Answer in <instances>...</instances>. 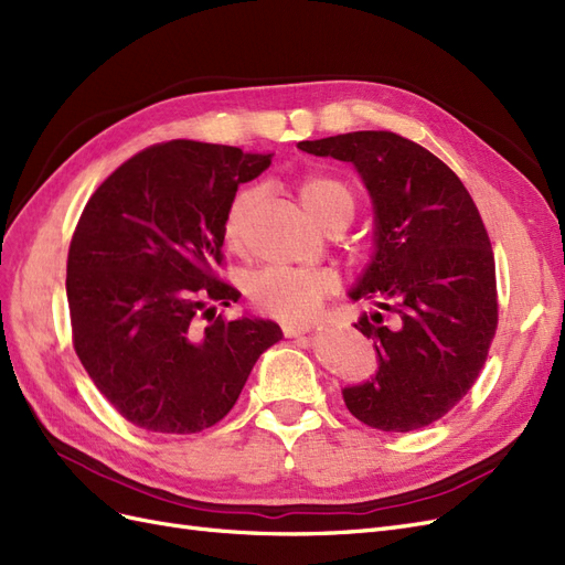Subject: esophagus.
I'll use <instances>...</instances> for the list:
<instances>
[{"label": "esophagus", "mask_w": 565, "mask_h": 565, "mask_svg": "<svg viewBox=\"0 0 565 565\" xmlns=\"http://www.w3.org/2000/svg\"><path fill=\"white\" fill-rule=\"evenodd\" d=\"M282 332L285 337H301L306 332H311V324H303V322H285L282 324Z\"/></svg>", "instance_id": "obj_1"}]
</instances>
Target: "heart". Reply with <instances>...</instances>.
<instances>
[{"mask_svg": "<svg viewBox=\"0 0 565 565\" xmlns=\"http://www.w3.org/2000/svg\"><path fill=\"white\" fill-rule=\"evenodd\" d=\"M297 195L303 210L318 224H324L339 212H349L353 216L355 200L351 188L334 177L306 174L297 181ZM256 200L259 195L247 188V191L235 193L228 202L224 218H221V237H224L226 247L237 249L243 245L247 218ZM334 287L337 278L328 268H264L249 276L245 292L256 311L282 320H306L320 309V303L334 292Z\"/></svg>", "mask_w": 565, "mask_h": 565, "instance_id": "heart-1", "label": "heart"}]
</instances>
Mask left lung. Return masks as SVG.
<instances>
[{"instance_id":"8db88e82","label":"left lung","mask_w":565,"mask_h":565,"mask_svg":"<svg viewBox=\"0 0 565 565\" xmlns=\"http://www.w3.org/2000/svg\"><path fill=\"white\" fill-rule=\"evenodd\" d=\"M297 146L351 162L374 207V254L349 297L380 306L355 322L380 367L341 391L349 413L393 434L429 426L467 396L498 330L483 218L452 169L405 136L351 131Z\"/></svg>"}]
</instances>
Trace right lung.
I'll list each match as a JSON object with an SVG mask.
<instances>
[{"mask_svg":"<svg viewBox=\"0 0 565 565\" xmlns=\"http://www.w3.org/2000/svg\"><path fill=\"white\" fill-rule=\"evenodd\" d=\"M268 164L233 146H150L96 188L77 221L65 278L73 347L108 403L146 431L210 429L282 339L276 322L226 320L210 306L241 297L214 270L221 218Z\"/></svg>","mask_w":565,"mask_h":565,"instance_id":"right-lung-1","label":"right lung"}]
</instances>
